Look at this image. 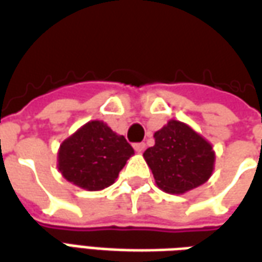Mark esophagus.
<instances>
[{"label": "esophagus", "instance_id": "34e87169", "mask_svg": "<svg viewBox=\"0 0 262 262\" xmlns=\"http://www.w3.org/2000/svg\"><path fill=\"white\" fill-rule=\"evenodd\" d=\"M134 149L138 154H142L144 152V149H145V144L144 142H138V144H134Z\"/></svg>", "mask_w": 262, "mask_h": 262}]
</instances>
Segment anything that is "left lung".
Wrapping results in <instances>:
<instances>
[{"label":"left lung","mask_w":262,"mask_h":262,"mask_svg":"<svg viewBox=\"0 0 262 262\" xmlns=\"http://www.w3.org/2000/svg\"><path fill=\"white\" fill-rule=\"evenodd\" d=\"M155 145L144 152L157 186L170 194L202 186L214 170L216 152L205 137L179 120H169L154 134Z\"/></svg>","instance_id":"1"}]
</instances>
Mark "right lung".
<instances>
[{"label": "right lung", "mask_w": 262, "mask_h": 262, "mask_svg": "<svg viewBox=\"0 0 262 262\" xmlns=\"http://www.w3.org/2000/svg\"><path fill=\"white\" fill-rule=\"evenodd\" d=\"M134 155L124 135L104 121L92 120L63 141L57 151V169L75 186L97 192L111 186Z\"/></svg>", "instance_id": "right-lung-1"}]
</instances>
